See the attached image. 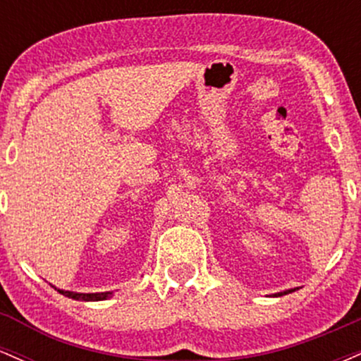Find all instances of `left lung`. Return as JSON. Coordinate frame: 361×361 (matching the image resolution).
Instances as JSON below:
<instances>
[{"label": "left lung", "mask_w": 361, "mask_h": 361, "mask_svg": "<svg viewBox=\"0 0 361 361\" xmlns=\"http://www.w3.org/2000/svg\"><path fill=\"white\" fill-rule=\"evenodd\" d=\"M288 292H292V290H287V292H281V293H279V295H283V293H288Z\"/></svg>", "instance_id": "left-lung-1"}]
</instances>
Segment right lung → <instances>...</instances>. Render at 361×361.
Instances as JSON below:
<instances>
[{"label": "right lung", "instance_id": "add662e5", "mask_svg": "<svg viewBox=\"0 0 361 361\" xmlns=\"http://www.w3.org/2000/svg\"><path fill=\"white\" fill-rule=\"evenodd\" d=\"M62 295L69 297L74 300H105L111 295V292H103V293H76V292H68V290H59Z\"/></svg>", "mask_w": 361, "mask_h": 361}]
</instances>
